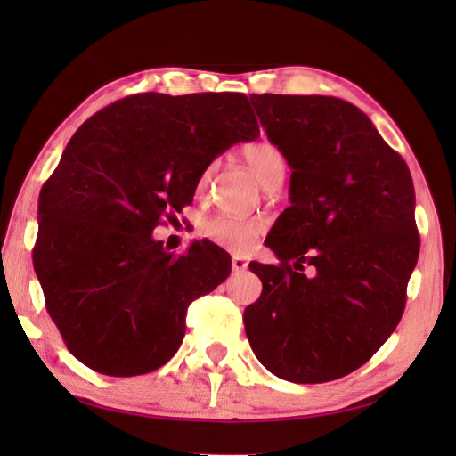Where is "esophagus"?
Listing matches in <instances>:
<instances>
[{
	"mask_svg": "<svg viewBox=\"0 0 456 456\" xmlns=\"http://www.w3.org/2000/svg\"><path fill=\"white\" fill-rule=\"evenodd\" d=\"M247 266H249V262H247L245 258H241V256H233L232 258V270L233 272H245Z\"/></svg>",
	"mask_w": 456,
	"mask_h": 456,
	"instance_id": "esophagus-1",
	"label": "esophagus"
}]
</instances>
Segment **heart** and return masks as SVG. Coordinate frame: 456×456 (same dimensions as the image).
<instances>
[{
  "label": "heart",
  "instance_id": "heart-1",
  "mask_svg": "<svg viewBox=\"0 0 456 456\" xmlns=\"http://www.w3.org/2000/svg\"><path fill=\"white\" fill-rule=\"evenodd\" d=\"M243 159L247 167L253 171L256 181L265 190L280 188L285 173H287V161L283 151L270 141H256L249 146L243 148ZM216 163H209L201 171L198 178V191H203L209 186L211 178L215 175ZM265 230V223L258 218H232L224 215H216L205 218L201 223V236L215 243L216 247H223L232 253H243L249 249L255 240Z\"/></svg>",
  "mask_w": 456,
  "mask_h": 456
}]
</instances>
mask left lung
<instances>
[{"label": "left lung", "instance_id": "obj_1", "mask_svg": "<svg viewBox=\"0 0 456 456\" xmlns=\"http://www.w3.org/2000/svg\"><path fill=\"white\" fill-rule=\"evenodd\" d=\"M251 102L293 173L291 207L266 238L280 266L249 265L262 293L243 312L245 333L275 377L337 380L367 363L403 315L420 251L412 178L346 101L265 93Z\"/></svg>", "mask_w": 456, "mask_h": 456}]
</instances>
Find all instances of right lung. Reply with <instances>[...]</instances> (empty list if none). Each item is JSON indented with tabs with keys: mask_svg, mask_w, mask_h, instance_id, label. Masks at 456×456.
I'll return each instance as SVG.
<instances>
[{
	"mask_svg": "<svg viewBox=\"0 0 456 456\" xmlns=\"http://www.w3.org/2000/svg\"><path fill=\"white\" fill-rule=\"evenodd\" d=\"M260 134L241 93L126 96L91 116L41 188L34 268L66 348L108 377L159 369L186 312L232 270L194 241L173 255L151 232L194 200L201 171Z\"/></svg>",
	"mask_w": 456,
	"mask_h": 456,
	"instance_id": "1",
	"label": "right lung"
}]
</instances>
